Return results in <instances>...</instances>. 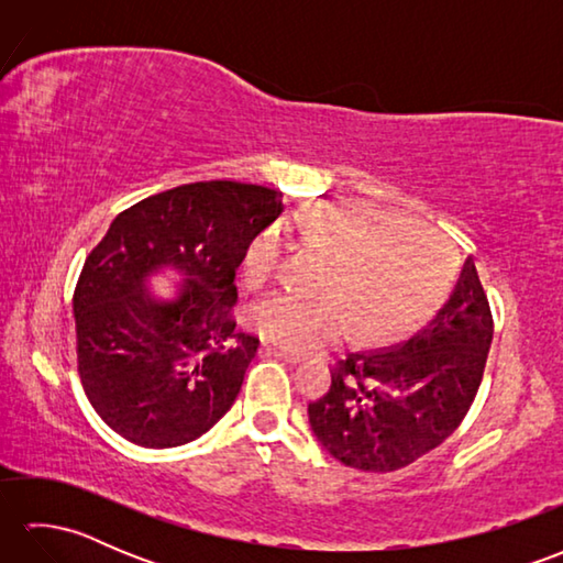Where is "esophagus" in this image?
<instances>
[{
  "label": "esophagus",
  "mask_w": 563,
  "mask_h": 563,
  "mask_svg": "<svg viewBox=\"0 0 563 563\" xmlns=\"http://www.w3.org/2000/svg\"><path fill=\"white\" fill-rule=\"evenodd\" d=\"M261 355L278 357V361H285V363H290V365L302 363V355L290 353V351H283V349H278V345H271V343H263V345H261Z\"/></svg>",
  "instance_id": "1"
}]
</instances>
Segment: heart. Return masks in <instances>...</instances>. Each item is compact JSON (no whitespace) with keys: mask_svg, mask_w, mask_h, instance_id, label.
Listing matches in <instances>:
<instances>
[{"mask_svg":"<svg viewBox=\"0 0 563 563\" xmlns=\"http://www.w3.org/2000/svg\"><path fill=\"white\" fill-rule=\"evenodd\" d=\"M283 230L324 256L319 295L278 292L251 307L249 324L263 341L309 353L351 339L382 343L401 336L438 302L450 273V249L433 227L399 218L365 200H321L295 212ZM280 236L249 239L239 268L249 288L266 285L280 266Z\"/></svg>","mask_w":563,"mask_h":563,"instance_id":"b5f03b06","label":"heart"}]
</instances>
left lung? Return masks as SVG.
I'll list each match as a JSON object with an SVG mask.
<instances>
[{
  "label": "left lung",
  "instance_id": "obj_1",
  "mask_svg": "<svg viewBox=\"0 0 563 563\" xmlns=\"http://www.w3.org/2000/svg\"><path fill=\"white\" fill-rule=\"evenodd\" d=\"M494 321L479 273L464 261L450 300L409 341L355 351L309 404V426L333 460L394 472L445 442L482 385Z\"/></svg>",
  "mask_w": 563,
  "mask_h": 563
}]
</instances>
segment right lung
Returning a JSON list of instances; mask_svg holds the SVG:
<instances>
[{
    "mask_svg": "<svg viewBox=\"0 0 563 563\" xmlns=\"http://www.w3.org/2000/svg\"><path fill=\"white\" fill-rule=\"evenodd\" d=\"M285 210L280 190L210 181L118 214L84 263L75 300L84 391L140 448H178L232 409L258 339L236 331L242 249ZM174 277L172 296L148 285Z\"/></svg>",
    "mask_w": 563,
    "mask_h": 563,
    "instance_id": "1",
    "label": "right lung"
}]
</instances>
